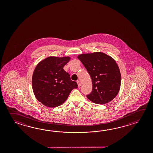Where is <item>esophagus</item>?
I'll return each mask as SVG.
<instances>
[{"label":"esophagus","mask_w":153,"mask_h":153,"mask_svg":"<svg viewBox=\"0 0 153 153\" xmlns=\"http://www.w3.org/2000/svg\"><path fill=\"white\" fill-rule=\"evenodd\" d=\"M77 84H78V87H79V88H80V87L81 86V82H80V81H77Z\"/></svg>","instance_id":"1"}]
</instances>
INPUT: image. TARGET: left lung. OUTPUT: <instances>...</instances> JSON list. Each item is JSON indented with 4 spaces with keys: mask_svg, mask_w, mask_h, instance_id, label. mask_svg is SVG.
Instances as JSON below:
<instances>
[{
    "mask_svg": "<svg viewBox=\"0 0 153 153\" xmlns=\"http://www.w3.org/2000/svg\"><path fill=\"white\" fill-rule=\"evenodd\" d=\"M79 59L91 76L92 91L87 95L96 104H106L117 96L121 85V74L115 61L103 52L81 54Z\"/></svg>",
    "mask_w": 153,
    "mask_h": 153,
    "instance_id": "left-lung-1",
    "label": "left lung"
}]
</instances>
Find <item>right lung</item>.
Returning a JSON list of instances; mask_svg holds the SVG:
<instances>
[{
    "label": "right lung",
    "mask_w": 153,
    "mask_h": 153,
    "mask_svg": "<svg viewBox=\"0 0 153 153\" xmlns=\"http://www.w3.org/2000/svg\"><path fill=\"white\" fill-rule=\"evenodd\" d=\"M69 57H49L36 66L32 76V88L36 98L49 107L63 104L73 89L78 88L75 81L63 69Z\"/></svg>",
    "instance_id": "obj_1"
}]
</instances>
